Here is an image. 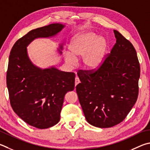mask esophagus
Instances as JSON below:
<instances>
[{
    "label": "esophagus",
    "mask_w": 150,
    "mask_h": 150,
    "mask_svg": "<svg viewBox=\"0 0 150 150\" xmlns=\"http://www.w3.org/2000/svg\"><path fill=\"white\" fill-rule=\"evenodd\" d=\"M80 83V80L77 77H75V86L77 85V84Z\"/></svg>",
    "instance_id": "obj_1"
}]
</instances>
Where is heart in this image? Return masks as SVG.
<instances>
[{"mask_svg": "<svg viewBox=\"0 0 150 150\" xmlns=\"http://www.w3.org/2000/svg\"><path fill=\"white\" fill-rule=\"evenodd\" d=\"M70 52L64 53L65 61L69 66H74L77 59L82 57L83 67L86 70L96 71L105 61L108 50V40L98 37L91 31L75 35L68 46Z\"/></svg>", "mask_w": 150, "mask_h": 150, "instance_id": "obj_1", "label": "heart"}]
</instances>
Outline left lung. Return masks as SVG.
Returning a JSON list of instances; mask_svg holds the SVG:
<instances>
[{
  "instance_id": "1",
  "label": "left lung",
  "mask_w": 150,
  "mask_h": 150,
  "mask_svg": "<svg viewBox=\"0 0 150 150\" xmlns=\"http://www.w3.org/2000/svg\"><path fill=\"white\" fill-rule=\"evenodd\" d=\"M116 43L102 66L94 73H77L76 91L86 121L109 128L124 120L137 102L140 69L131 42L113 30Z\"/></svg>"
}]
</instances>
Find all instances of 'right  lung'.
Returning a JSON list of instances; mask_svg holds the SVG:
<instances>
[{"label": "right lung", "instance_id": "right-lung-1", "mask_svg": "<svg viewBox=\"0 0 150 150\" xmlns=\"http://www.w3.org/2000/svg\"><path fill=\"white\" fill-rule=\"evenodd\" d=\"M66 25L55 23L33 29L13 45L6 75L10 104L20 117L37 129L58 123L64 96L75 88L74 73L61 71L54 66L40 68L30 59L27 47L39 38H51ZM62 55L63 45L57 48Z\"/></svg>", "mask_w": 150, "mask_h": 150}]
</instances>
